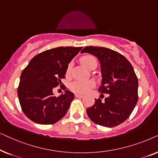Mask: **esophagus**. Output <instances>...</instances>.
I'll list each match as a JSON object with an SVG mask.
<instances>
[{
	"label": "esophagus",
	"instance_id": "1",
	"mask_svg": "<svg viewBox=\"0 0 158 158\" xmlns=\"http://www.w3.org/2000/svg\"><path fill=\"white\" fill-rule=\"evenodd\" d=\"M75 96L76 97V98H83V95H81V94H75Z\"/></svg>",
	"mask_w": 158,
	"mask_h": 158
}]
</instances>
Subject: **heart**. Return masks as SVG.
I'll return each mask as SVG.
<instances>
[{
	"mask_svg": "<svg viewBox=\"0 0 158 158\" xmlns=\"http://www.w3.org/2000/svg\"><path fill=\"white\" fill-rule=\"evenodd\" d=\"M81 61L82 64L86 68L90 69L91 68V67L95 64H97V61L94 56L91 55H86L84 56L81 58ZM71 68L72 65L71 64H69L68 68L66 70V75H70L71 72ZM95 85V82L92 80H88V81H76L73 82L70 85V89L72 91L77 93V94H85L86 93H88L91 88Z\"/></svg>",
	"mask_w": 158,
	"mask_h": 158,
	"instance_id": "obj_1",
	"label": "heart"
}]
</instances>
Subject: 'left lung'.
<instances>
[{"label":"left lung","mask_w":158,"mask_h":158,"mask_svg":"<svg viewBox=\"0 0 158 158\" xmlns=\"http://www.w3.org/2000/svg\"><path fill=\"white\" fill-rule=\"evenodd\" d=\"M87 52L98 58L101 64L102 81L98 91L104 101L95 98V103L86 109L95 124L114 127L126 121L138 101V79L132 65L124 56L106 47H85L81 53Z\"/></svg>","instance_id":"obj_1"}]
</instances>
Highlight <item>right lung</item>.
Masks as SVG:
<instances>
[{
	"label": "right lung",
	"instance_id": "obj_1",
	"mask_svg": "<svg viewBox=\"0 0 158 158\" xmlns=\"http://www.w3.org/2000/svg\"><path fill=\"white\" fill-rule=\"evenodd\" d=\"M82 48L60 47L42 52L23 70L17 93L21 109L32 122L52 124L65 115L74 94L66 90L57 97L52 89L62 84L69 62Z\"/></svg>",
	"mask_w": 158,
	"mask_h": 158
}]
</instances>
